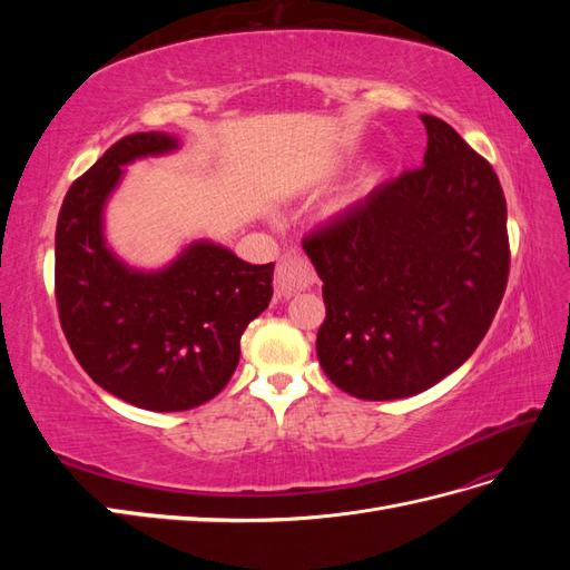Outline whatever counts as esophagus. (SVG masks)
<instances>
[{
    "label": "esophagus",
    "mask_w": 570,
    "mask_h": 570,
    "mask_svg": "<svg viewBox=\"0 0 570 570\" xmlns=\"http://www.w3.org/2000/svg\"><path fill=\"white\" fill-rule=\"evenodd\" d=\"M314 285V268L299 252H287L275 268V292L278 297H292Z\"/></svg>",
    "instance_id": "34e87169"
}]
</instances>
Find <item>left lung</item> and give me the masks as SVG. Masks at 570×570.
Masks as SVG:
<instances>
[{
  "label": "left lung",
  "mask_w": 570,
  "mask_h": 570,
  "mask_svg": "<svg viewBox=\"0 0 570 570\" xmlns=\"http://www.w3.org/2000/svg\"><path fill=\"white\" fill-rule=\"evenodd\" d=\"M421 118L423 166L304 239L323 281L321 368L358 400H402L454 373L507 289L502 185L452 126Z\"/></svg>",
  "instance_id": "obj_1"
}]
</instances>
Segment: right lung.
<instances>
[{
	"label": "right lung",
	"mask_w": 570,
	"mask_h": 570,
	"mask_svg": "<svg viewBox=\"0 0 570 570\" xmlns=\"http://www.w3.org/2000/svg\"><path fill=\"white\" fill-rule=\"evenodd\" d=\"M178 149L168 132L124 137L71 185L57 220L63 335L99 387L147 411H187L226 387L239 337L273 297V264H247L212 239H193L159 268L111 249L107 204L126 166Z\"/></svg>",
	"instance_id": "right-lung-1"
}]
</instances>
